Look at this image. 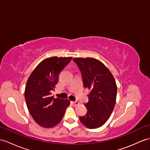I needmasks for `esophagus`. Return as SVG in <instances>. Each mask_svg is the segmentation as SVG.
Here are the masks:
<instances>
[{
    "instance_id": "esophagus-1",
    "label": "esophagus",
    "mask_w": 150,
    "mask_h": 150,
    "mask_svg": "<svg viewBox=\"0 0 150 150\" xmlns=\"http://www.w3.org/2000/svg\"><path fill=\"white\" fill-rule=\"evenodd\" d=\"M72 104H74V106H76V105H79V102L78 101H74V102H72Z\"/></svg>"
}]
</instances>
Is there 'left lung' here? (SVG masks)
<instances>
[{
	"instance_id": "1",
	"label": "left lung",
	"mask_w": 150,
	"mask_h": 150,
	"mask_svg": "<svg viewBox=\"0 0 150 150\" xmlns=\"http://www.w3.org/2000/svg\"><path fill=\"white\" fill-rule=\"evenodd\" d=\"M81 71L83 85L90 90L86 114L79 120L88 129H96L106 122L114 109L117 86L111 72L93 58L73 59Z\"/></svg>"
}]
</instances>
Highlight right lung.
Listing matches in <instances>:
<instances>
[{
	"instance_id": "obj_1",
	"label": "right lung",
	"mask_w": 150,
	"mask_h": 150,
	"mask_svg": "<svg viewBox=\"0 0 150 150\" xmlns=\"http://www.w3.org/2000/svg\"><path fill=\"white\" fill-rule=\"evenodd\" d=\"M72 57H52L40 62L27 81L25 98L34 121L44 128H52L59 123L70 105L67 99L52 96L63 69Z\"/></svg>"
}]
</instances>
